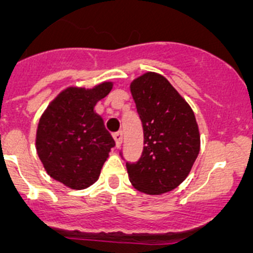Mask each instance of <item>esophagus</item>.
Listing matches in <instances>:
<instances>
[{
	"label": "esophagus",
	"mask_w": 253,
	"mask_h": 253,
	"mask_svg": "<svg viewBox=\"0 0 253 253\" xmlns=\"http://www.w3.org/2000/svg\"><path fill=\"white\" fill-rule=\"evenodd\" d=\"M112 137H114V139H115V142H116L117 147H119V145H121V143H122V131H121V129H120V131H117V132H115V133L112 134Z\"/></svg>",
	"instance_id": "34e87169"
}]
</instances>
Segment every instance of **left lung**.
<instances>
[{"mask_svg":"<svg viewBox=\"0 0 253 253\" xmlns=\"http://www.w3.org/2000/svg\"><path fill=\"white\" fill-rule=\"evenodd\" d=\"M131 93L142 121L144 147L138 162L126 163L129 180L148 195L169 192L187 177L200 153L195 114L158 73L134 79ZM120 155L124 159L122 152Z\"/></svg>","mask_w":253,"mask_h":253,"instance_id":"left-lung-1","label":"left lung"}]
</instances>
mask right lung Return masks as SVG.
<instances>
[{
  "mask_svg": "<svg viewBox=\"0 0 253 253\" xmlns=\"http://www.w3.org/2000/svg\"><path fill=\"white\" fill-rule=\"evenodd\" d=\"M112 83L93 89H65L47 106L37 131V150L47 174L73 190H83L98 180L115 141L94 112Z\"/></svg>",
  "mask_w": 253,
  "mask_h": 253,
  "instance_id": "right-lung-1",
  "label": "right lung"
}]
</instances>
